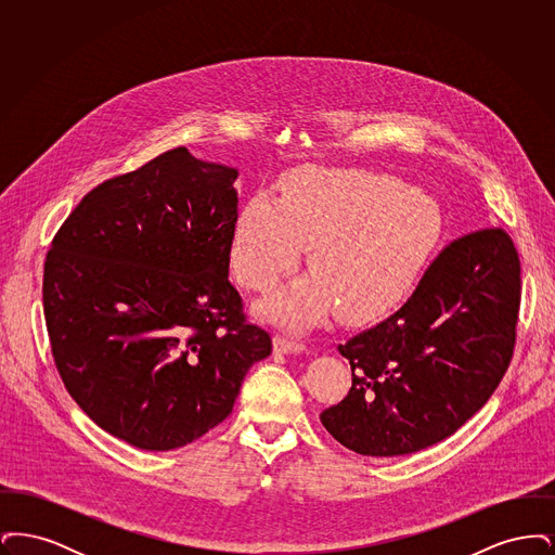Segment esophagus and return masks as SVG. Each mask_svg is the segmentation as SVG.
Segmentation results:
<instances>
[{"label": "esophagus", "mask_w": 555, "mask_h": 555, "mask_svg": "<svg viewBox=\"0 0 555 555\" xmlns=\"http://www.w3.org/2000/svg\"><path fill=\"white\" fill-rule=\"evenodd\" d=\"M272 341H274V349L279 353H301L306 349V345L301 341H295V339H289L285 335H274Z\"/></svg>", "instance_id": "esophagus-1"}]
</instances>
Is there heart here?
<instances>
[{
  "instance_id": "b5f03b06",
  "label": "heart",
  "mask_w": 555,
  "mask_h": 555,
  "mask_svg": "<svg viewBox=\"0 0 555 555\" xmlns=\"http://www.w3.org/2000/svg\"><path fill=\"white\" fill-rule=\"evenodd\" d=\"M279 191V202L256 195L238 210L229 258L245 289L268 293L308 247L317 276L264 304L268 317L297 328L333 312L349 328L391 314L441 231L435 199L383 172L301 166L281 177Z\"/></svg>"
}]
</instances>
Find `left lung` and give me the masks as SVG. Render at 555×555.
<instances>
[{
    "mask_svg": "<svg viewBox=\"0 0 555 555\" xmlns=\"http://www.w3.org/2000/svg\"><path fill=\"white\" fill-rule=\"evenodd\" d=\"M520 291L518 251L503 229L451 241L393 317L339 345L351 389L320 423L345 448L374 457L448 439L502 383Z\"/></svg>",
    "mask_w": 555,
    "mask_h": 555,
    "instance_id": "obj_1",
    "label": "left lung"
}]
</instances>
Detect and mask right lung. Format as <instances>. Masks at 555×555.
<instances>
[{
	"label": "right lung",
	"instance_id": "1",
	"mask_svg": "<svg viewBox=\"0 0 555 555\" xmlns=\"http://www.w3.org/2000/svg\"><path fill=\"white\" fill-rule=\"evenodd\" d=\"M237 170L175 147L91 189L55 233L43 314L80 410L132 448L206 435L272 351L229 281Z\"/></svg>",
	"mask_w": 555,
	"mask_h": 555
}]
</instances>
